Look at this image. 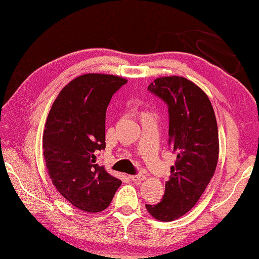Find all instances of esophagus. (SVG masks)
I'll return each instance as SVG.
<instances>
[{"label": "esophagus", "mask_w": 259, "mask_h": 259, "mask_svg": "<svg viewBox=\"0 0 259 259\" xmlns=\"http://www.w3.org/2000/svg\"><path fill=\"white\" fill-rule=\"evenodd\" d=\"M130 178L133 180V182H143V180H145V178H146V177H145L144 175H136V176H130Z\"/></svg>", "instance_id": "1"}]
</instances>
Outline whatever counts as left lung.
Here are the masks:
<instances>
[{
	"mask_svg": "<svg viewBox=\"0 0 259 259\" xmlns=\"http://www.w3.org/2000/svg\"><path fill=\"white\" fill-rule=\"evenodd\" d=\"M147 90L167 105L168 145L177 160L161 201L146 204V208L158 221L172 222L197 204L214 175L219 154L217 120L207 95L185 77H158Z\"/></svg>",
	"mask_w": 259,
	"mask_h": 259,
	"instance_id": "obj_1",
	"label": "left lung"
}]
</instances>
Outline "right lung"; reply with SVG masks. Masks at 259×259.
Listing matches in <instances>:
<instances>
[{
	"instance_id": "right-lung-1",
	"label": "right lung",
	"mask_w": 259,
	"mask_h": 259,
	"mask_svg": "<svg viewBox=\"0 0 259 259\" xmlns=\"http://www.w3.org/2000/svg\"><path fill=\"white\" fill-rule=\"evenodd\" d=\"M127 82L109 74H84L55 99L44 131V157L56 190L74 206L97 213L111 204L121 180L97 164L105 150L106 111Z\"/></svg>"
}]
</instances>
